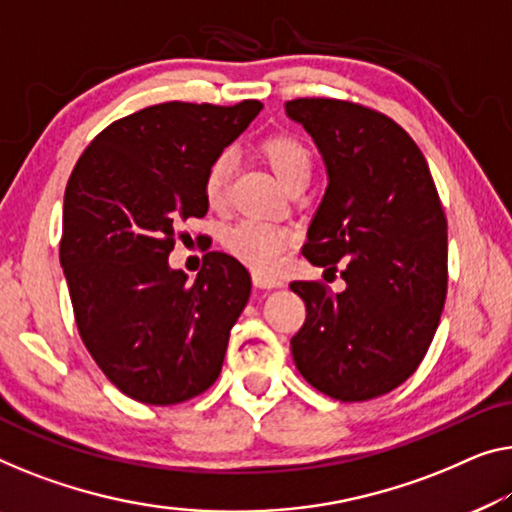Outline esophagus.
<instances>
[{"mask_svg":"<svg viewBox=\"0 0 512 512\" xmlns=\"http://www.w3.org/2000/svg\"><path fill=\"white\" fill-rule=\"evenodd\" d=\"M253 282H255V287H259V289L282 287V280H280V278H276V276H266V273H259V271L253 273Z\"/></svg>","mask_w":512,"mask_h":512,"instance_id":"1","label":"esophagus"}]
</instances>
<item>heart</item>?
Instances as JSON below:
<instances>
[{
    "instance_id": "heart-1",
    "label": "heart",
    "mask_w": 512,
    "mask_h": 512,
    "mask_svg": "<svg viewBox=\"0 0 512 512\" xmlns=\"http://www.w3.org/2000/svg\"><path fill=\"white\" fill-rule=\"evenodd\" d=\"M259 154L276 174L282 188L294 186V183H308L312 174V156L308 147L294 135H271L259 144ZM232 174L230 154H220L207 170L204 179V195L209 204H220L225 197L227 181ZM292 243V232L285 227L259 223V220H243L234 225L225 234V248L241 262L253 266L257 271H273L278 266L280 253Z\"/></svg>"
}]
</instances>
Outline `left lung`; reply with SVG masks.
<instances>
[{"label": "left lung", "mask_w": 512, "mask_h": 512, "mask_svg": "<svg viewBox=\"0 0 512 512\" xmlns=\"http://www.w3.org/2000/svg\"><path fill=\"white\" fill-rule=\"evenodd\" d=\"M287 117L312 137L326 193L303 255L345 292L289 282L305 303L292 338L303 379L342 402L379 398L414 375L437 331L448 285L446 216L416 142L363 105L296 98Z\"/></svg>", "instance_id": "1"}]
</instances>
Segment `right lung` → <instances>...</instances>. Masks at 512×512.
<instances>
[{
    "instance_id": "add662e5",
    "label": "right lung",
    "mask_w": 512,
    "mask_h": 512,
    "mask_svg": "<svg viewBox=\"0 0 512 512\" xmlns=\"http://www.w3.org/2000/svg\"><path fill=\"white\" fill-rule=\"evenodd\" d=\"M262 103H160L114 121L68 179L59 262L82 342L128 398L179 404L218 379L250 299L239 259L207 253L188 280L174 234L209 211L204 179Z\"/></svg>"
}]
</instances>
